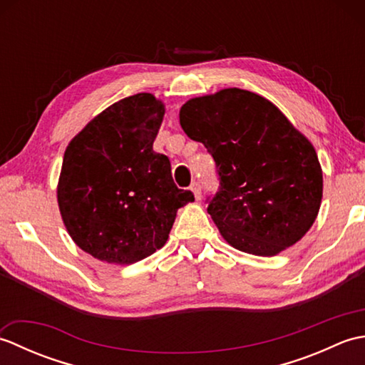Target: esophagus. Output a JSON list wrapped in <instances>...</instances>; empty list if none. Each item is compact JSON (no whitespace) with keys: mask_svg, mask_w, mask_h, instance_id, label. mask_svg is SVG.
<instances>
[{"mask_svg":"<svg viewBox=\"0 0 365 365\" xmlns=\"http://www.w3.org/2000/svg\"><path fill=\"white\" fill-rule=\"evenodd\" d=\"M191 191L195 192V197L199 200L202 197V190H200V183L199 182H192L191 183Z\"/></svg>","mask_w":365,"mask_h":365,"instance_id":"34e87169","label":"esophagus"}]
</instances>
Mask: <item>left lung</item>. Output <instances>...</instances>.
I'll list each match as a JSON object with an SVG mask.
<instances>
[{"mask_svg":"<svg viewBox=\"0 0 365 365\" xmlns=\"http://www.w3.org/2000/svg\"><path fill=\"white\" fill-rule=\"evenodd\" d=\"M180 125L216 163L207 212L237 250L269 257L294 245L320 210L323 174L314 145L277 108L230 88L191 98Z\"/></svg>","mask_w":365,"mask_h":365,"instance_id":"1","label":"left lung"}]
</instances>
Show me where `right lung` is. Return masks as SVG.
<instances>
[{
    "label": "right lung",
    "mask_w": 365,
    "mask_h": 365,
    "mask_svg": "<svg viewBox=\"0 0 365 365\" xmlns=\"http://www.w3.org/2000/svg\"><path fill=\"white\" fill-rule=\"evenodd\" d=\"M165 105L152 94L119 100L67 145L58 204L68 235L102 262L130 265L168 242L175 213L192 202L170 161L153 150Z\"/></svg>",
    "instance_id": "right-lung-1"
}]
</instances>
